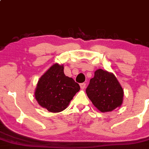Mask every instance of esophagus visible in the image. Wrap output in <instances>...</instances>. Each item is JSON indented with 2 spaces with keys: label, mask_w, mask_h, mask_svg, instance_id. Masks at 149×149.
Instances as JSON below:
<instances>
[{
  "label": "esophagus",
  "mask_w": 149,
  "mask_h": 149,
  "mask_svg": "<svg viewBox=\"0 0 149 149\" xmlns=\"http://www.w3.org/2000/svg\"><path fill=\"white\" fill-rule=\"evenodd\" d=\"M79 85H80V87L82 90H84V89L85 88V86H86V84L85 83V82H83V83H81L79 84Z\"/></svg>",
  "instance_id": "obj_1"
}]
</instances>
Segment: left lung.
<instances>
[{"label":"left lung","mask_w":149,"mask_h":149,"mask_svg":"<svg viewBox=\"0 0 149 149\" xmlns=\"http://www.w3.org/2000/svg\"><path fill=\"white\" fill-rule=\"evenodd\" d=\"M86 93L95 107L102 113L113 111L120 107L123 90L113 73L99 69L95 72Z\"/></svg>","instance_id":"obj_1"}]
</instances>
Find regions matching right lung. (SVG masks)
<instances>
[{"label": "right lung", "instance_id": "obj_1", "mask_svg": "<svg viewBox=\"0 0 149 149\" xmlns=\"http://www.w3.org/2000/svg\"><path fill=\"white\" fill-rule=\"evenodd\" d=\"M79 89V84L64 74V66L56 63L39 79L34 95L42 108L59 113L67 108Z\"/></svg>", "mask_w": 149, "mask_h": 149}]
</instances>
